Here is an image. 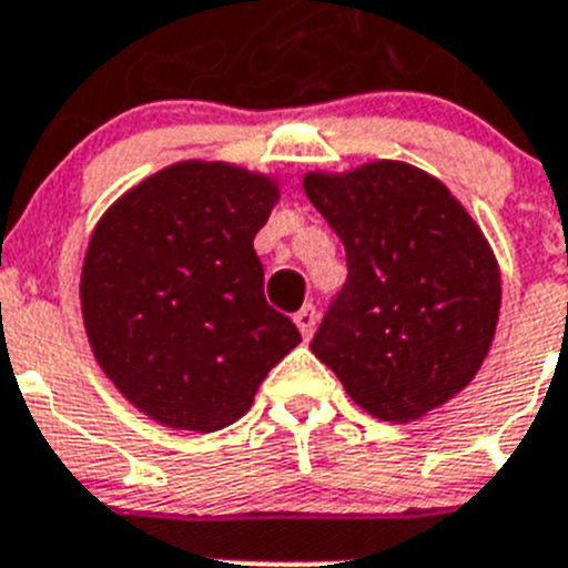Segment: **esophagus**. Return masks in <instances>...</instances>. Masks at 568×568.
<instances>
[{
  "label": "esophagus",
  "mask_w": 568,
  "mask_h": 568,
  "mask_svg": "<svg viewBox=\"0 0 568 568\" xmlns=\"http://www.w3.org/2000/svg\"><path fill=\"white\" fill-rule=\"evenodd\" d=\"M295 327H298V333L304 335V341L313 338L315 333V324H318V313H315L313 304H307V307H301L298 313H295Z\"/></svg>",
  "instance_id": "esophagus-1"
}]
</instances>
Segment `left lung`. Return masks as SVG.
Listing matches in <instances>:
<instances>
[{
    "label": "left lung",
    "instance_id": "8db88e82",
    "mask_svg": "<svg viewBox=\"0 0 568 568\" xmlns=\"http://www.w3.org/2000/svg\"><path fill=\"white\" fill-rule=\"evenodd\" d=\"M304 193L346 250V284L310 349L346 395L406 424L478 375L500 315V267L478 222L444 182L378 159L313 170Z\"/></svg>",
    "mask_w": 568,
    "mask_h": 568
}]
</instances>
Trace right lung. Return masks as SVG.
Segmentation results:
<instances>
[{"instance_id":"right-lung-1","label":"right lung","mask_w":568,"mask_h":568,"mask_svg":"<svg viewBox=\"0 0 568 568\" xmlns=\"http://www.w3.org/2000/svg\"><path fill=\"white\" fill-rule=\"evenodd\" d=\"M278 199L275 175L187 159L119 195L93 227L84 333L115 389L155 424L224 429L301 344L264 298L253 250Z\"/></svg>"}]
</instances>
